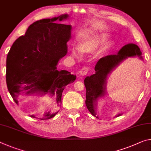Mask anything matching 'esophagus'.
<instances>
[{
  "mask_svg": "<svg viewBox=\"0 0 151 151\" xmlns=\"http://www.w3.org/2000/svg\"><path fill=\"white\" fill-rule=\"evenodd\" d=\"M88 67L84 66V67H83V68L81 69L79 73H80V75L81 76H85V75H87V73H88Z\"/></svg>",
  "mask_w": 151,
  "mask_h": 151,
  "instance_id": "34e87169",
  "label": "esophagus"
}]
</instances>
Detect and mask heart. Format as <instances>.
I'll list each match as a JSON object with an SVG mask.
<instances>
[{
  "instance_id": "b5f03b06",
  "label": "heart",
  "mask_w": 151,
  "mask_h": 151,
  "mask_svg": "<svg viewBox=\"0 0 151 151\" xmlns=\"http://www.w3.org/2000/svg\"><path fill=\"white\" fill-rule=\"evenodd\" d=\"M106 40V37L105 35H98L93 37L88 41L85 42L81 45L80 50L78 48H73L72 50V54L76 58H79L81 56V52H92L96 50L98 47L104 44Z\"/></svg>"
}]
</instances>
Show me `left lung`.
<instances>
[{
  "mask_svg": "<svg viewBox=\"0 0 151 151\" xmlns=\"http://www.w3.org/2000/svg\"><path fill=\"white\" fill-rule=\"evenodd\" d=\"M136 56L142 60V52L139 47L134 44H126L122 47L118 54L109 55L100 58L95 66V73L85 78V104L88 110L93 116L99 118L96 116L97 101L99 97L106 95L107 75L124 60L128 57ZM121 115L119 114L116 116L118 117Z\"/></svg>",
  "mask_w": 151,
  "mask_h": 151,
  "instance_id": "left-lung-1",
  "label": "left lung"
}]
</instances>
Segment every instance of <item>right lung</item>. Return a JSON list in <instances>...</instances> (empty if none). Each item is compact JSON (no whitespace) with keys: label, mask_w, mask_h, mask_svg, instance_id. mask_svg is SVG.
<instances>
[{"label":"right lung","mask_w":151,"mask_h":151,"mask_svg":"<svg viewBox=\"0 0 151 151\" xmlns=\"http://www.w3.org/2000/svg\"><path fill=\"white\" fill-rule=\"evenodd\" d=\"M68 17L64 14L35 21L12 45L6 58V81L17 104L19 95L36 93L54 96L56 104L60 106L64 88L76 79V76L70 72L59 71L56 67L67 54L72 26L55 22ZM57 113L45 112L41 119L53 118ZM30 117L35 118L33 115Z\"/></svg>","instance_id":"1"}]
</instances>
